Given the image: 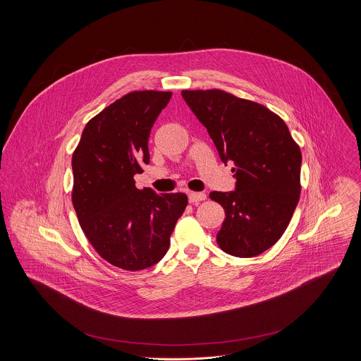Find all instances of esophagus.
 <instances>
[{
  "label": "esophagus",
  "mask_w": 361,
  "mask_h": 361,
  "mask_svg": "<svg viewBox=\"0 0 361 361\" xmlns=\"http://www.w3.org/2000/svg\"><path fill=\"white\" fill-rule=\"evenodd\" d=\"M206 197L207 196L204 193H199V192H190V193H189V202H190L192 204H197V203L206 200Z\"/></svg>",
  "instance_id": "34e87169"
}]
</instances>
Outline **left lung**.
Segmentation results:
<instances>
[{"mask_svg":"<svg viewBox=\"0 0 361 361\" xmlns=\"http://www.w3.org/2000/svg\"><path fill=\"white\" fill-rule=\"evenodd\" d=\"M207 128L221 159L233 162L236 190L211 192L225 209L218 246L235 257H255L286 231L300 199L302 152L283 119L262 104L219 89L182 90Z\"/></svg>","mask_w":361,"mask_h":361,"instance_id":"left-lung-1","label":"left lung"}]
</instances>
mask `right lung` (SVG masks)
I'll return each instance as SVG.
<instances>
[{"label": "right lung", "mask_w": 361, "mask_h": 361, "mask_svg": "<svg viewBox=\"0 0 361 361\" xmlns=\"http://www.w3.org/2000/svg\"><path fill=\"white\" fill-rule=\"evenodd\" d=\"M171 92H130L109 104L83 129L72 155V203L94 250L109 264L140 271L169 249L185 193L137 189L133 176L150 162L149 137Z\"/></svg>", "instance_id": "obj_1"}]
</instances>
